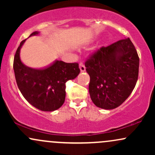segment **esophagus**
I'll return each instance as SVG.
<instances>
[{
	"label": "esophagus",
	"instance_id": "esophagus-1",
	"mask_svg": "<svg viewBox=\"0 0 155 155\" xmlns=\"http://www.w3.org/2000/svg\"><path fill=\"white\" fill-rule=\"evenodd\" d=\"M79 69L81 72H84L85 70H86V68H85L84 65L83 63H79Z\"/></svg>",
	"mask_w": 155,
	"mask_h": 155
}]
</instances>
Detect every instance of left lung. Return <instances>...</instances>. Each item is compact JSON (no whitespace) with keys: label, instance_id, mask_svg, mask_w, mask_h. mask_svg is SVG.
Wrapping results in <instances>:
<instances>
[{"label":"left lung","instance_id":"obj_1","mask_svg":"<svg viewBox=\"0 0 155 155\" xmlns=\"http://www.w3.org/2000/svg\"><path fill=\"white\" fill-rule=\"evenodd\" d=\"M89 92L97 107L117 108L129 97L138 76L139 58L129 38L102 47L85 63Z\"/></svg>","mask_w":155,"mask_h":155}]
</instances>
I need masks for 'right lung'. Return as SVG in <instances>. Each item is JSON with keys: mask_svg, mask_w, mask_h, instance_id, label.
I'll list each match as a JSON object with an SVG mask.
<instances>
[{"mask_svg": "<svg viewBox=\"0 0 155 155\" xmlns=\"http://www.w3.org/2000/svg\"><path fill=\"white\" fill-rule=\"evenodd\" d=\"M39 33L35 31L29 37ZM25 41L19 44L14 59L17 86L23 97L35 108L43 111H54L65 102V83L79 75V64L56 60L43 69L28 67L20 59V49Z\"/></svg>", "mask_w": 155, "mask_h": 155, "instance_id": "1", "label": "right lung"}]
</instances>
